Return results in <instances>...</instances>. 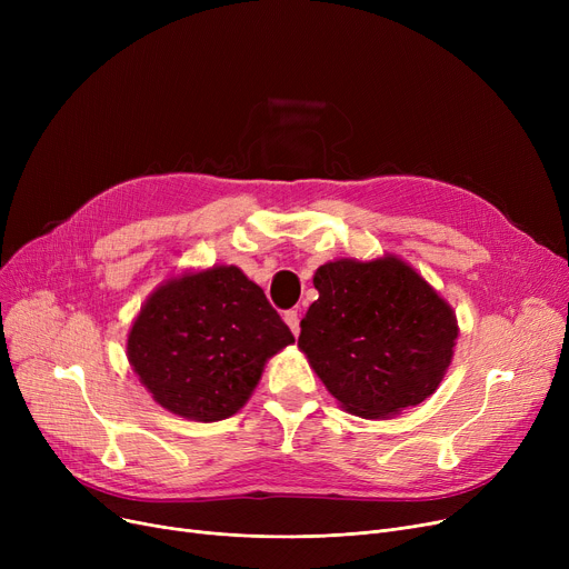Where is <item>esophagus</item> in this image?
<instances>
[{"label":"esophagus","instance_id":"34e87169","mask_svg":"<svg viewBox=\"0 0 569 569\" xmlns=\"http://www.w3.org/2000/svg\"><path fill=\"white\" fill-rule=\"evenodd\" d=\"M283 320H286V325L290 327V332H292L295 337L300 335V313H297L295 309H290V311L283 313Z\"/></svg>","mask_w":569,"mask_h":569}]
</instances>
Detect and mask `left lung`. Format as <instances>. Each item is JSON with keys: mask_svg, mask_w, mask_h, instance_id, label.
Returning <instances> with one entry per match:
<instances>
[{"mask_svg": "<svg viewBox=\"0 0 569 569\" xmlns=\"http://www.w3.org/2000/svg\"><path fill=\"white\" fill-rule=\"evenodd\" d=\"M318 300L297 346L352 415L380 420L431 397L452 362V307L397 256L316 269Z\"/></svg>", "mask_w": 569, "mask_h": 569, "instance_id": "8db88e82", "label": "left lung"}]
</instances>
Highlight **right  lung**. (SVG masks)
Segmentation results:
<instances>
[{
    "instance_id": "add662e5",
    "label": "right lung",
    "mask_w": 569,
    "mask_h": 569,
    "mask_svg": "<svg viewBox=\"0 0 569 569\" xmlns=\"http://www.w3.org/2000/svg\"><path fill=\"white\" fill-rule=\"evenodd\" d=\"M295 337L260 286L234 264L161 283L131 325L127 355L166 410L219 422L242 408L272 355Z\"/></svg>"
}]
</instances>
